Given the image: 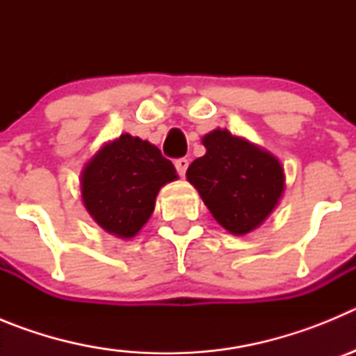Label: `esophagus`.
Segmentation results:
<instances>
[{
    "label": "esophagus",
    "mask_w": 356,
    "mask_h": 356,
    "mask_svg": "<svg viewBox=\"0 0 356 356\" xmlns=\"http://www.w3.org/2000/svg\"><path fill=\"white\" fill-rule=\"evenodd\" d=\"M175 165H176V171H178V175L185 176V171H187V168H188V160L187 159H178L175 162Z\"/></svg>",
    "instance_id": "obj_1"
}]
</instances>
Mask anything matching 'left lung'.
<instances>
[{"label":"left lung","instance_id":"obj_1","mask_svg":"<svg viewBox=\"0 0 356 356\" xmlns=\"http://www.w3.org/2000/svg\"><path fill=\"white\" fill-rule=\"evenodd\" d=\"M201 143L207 153L188 165V184L222 228L234 235L250 234L284 196V165L273 153L226 128H216Z\"/></svg>","mask_w":356,"mask_h":356}]
</instances>
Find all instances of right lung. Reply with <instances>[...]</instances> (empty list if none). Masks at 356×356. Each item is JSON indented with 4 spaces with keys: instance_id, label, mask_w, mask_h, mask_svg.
Returning a JSON list of instances; mask_svg holds the SVG:
<instances>
[{
    "instance_id": "right-lung-1",
    "label": "right lung",
    "mask_w": 356,
    "mask_h": 356,
    "mask_svg": "<svg viewBox=\"0 0 356 356\" xmlns=\"http://www.w3.org/2000/svg\"><path fill=\"white\" fill-rule=\"evenodd\" d=\"M175 180V165L155 144L122 134L103 144L83 165L81 201L105 232L131 238L155 210L160 188Z\"/></svg>"
}]
</instances>
